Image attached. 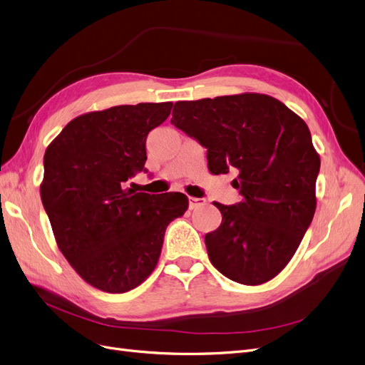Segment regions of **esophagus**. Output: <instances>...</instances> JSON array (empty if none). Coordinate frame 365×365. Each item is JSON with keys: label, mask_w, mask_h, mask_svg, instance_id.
<instances>
[{"label": "esophagus", "mask_w": 365, "mask_h": 365, "mask_svg": "<svg viewBox=\"0 0 365 365\" xmlns=\"http://www.w3.org/2000/svg\"><path fill=\"white\" fill-rule=\"evenodd\" d=\"M201 205H205V201L201 198H197V197H190V209H195Z\"/></svg>", "instance_id": "obj_1"}]
</instances>
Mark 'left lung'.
I'll return each instance as SVG.
<instances>
[{"instance_id":"obj_1","label":"left lung","mask_w":365,"mask_h":365,"mask_svg":"<svg viewBox=\"0 0 365 365\" xmlns=\"http://www.w3.org/2000/svg\"><path fill=\"white\" fill-rule=\"evenodd\" d=\"M171 125L207 148L212 174L239 173L242 201L213 203L222 222L205 237L212 264L245 286L275 278L316 212L320 158L305 121L272 96L240 93L175 102Z\"/></svg>"}]
</instances>
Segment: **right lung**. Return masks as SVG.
Returning <instances> with one entry per match:
<instances>
[{
    "label": "right lung",
    "instance_id": "add662e5",
    "mask_svg": "<svg viewBox=\"0 0 365 365\" xmlns=\"http://www.w3.org/2000/svg\"><path fill=\"white\" fill-rule=\"evenodd\" d=\"M173 102L118 105L75 117L48 145L40 197L66 260L90 286L125 293L158 264L168 224L190 200L125 187L143 171L148 132Z\"/></svg>",
    "mask_w": 365,
    "mask_h": 365
}]
</instances>
